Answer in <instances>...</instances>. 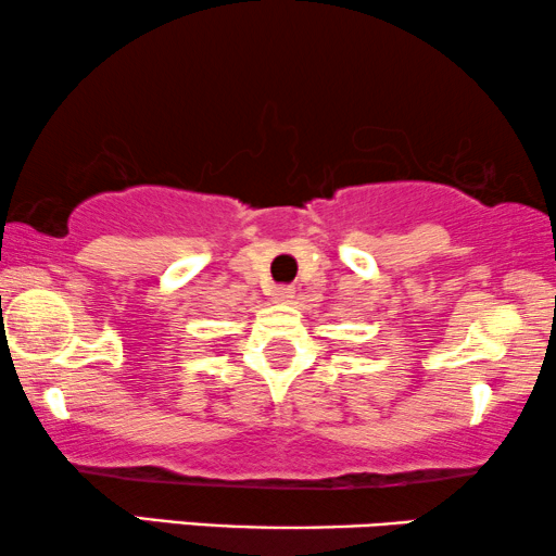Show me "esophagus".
<instances>
[{"instance_id": "1", "label": "esophagus", "mask_w": 556, "mask_h": 556, "mask_svg": "<svg viewBox=\"0 0 556 556\" xmlns=\"http://www.w3.org/2000/svg\"><path fill=\"white\" fill-rule=\"evenodd\" d=\"M292 298H294V287H277V290H274V300L277 302H292Z\"/></svg>"}]
</instances>
